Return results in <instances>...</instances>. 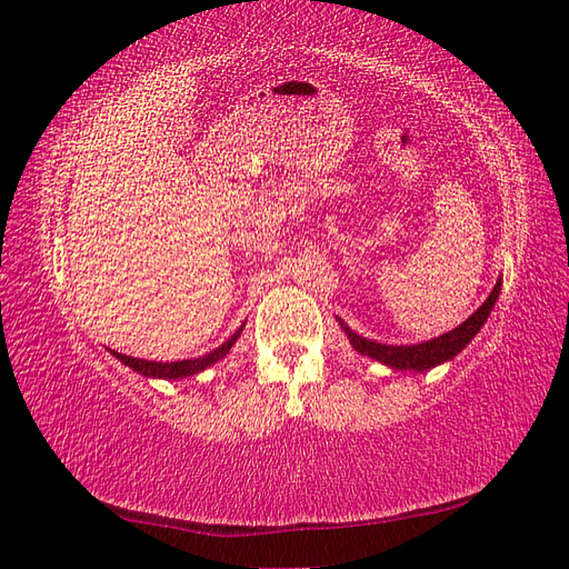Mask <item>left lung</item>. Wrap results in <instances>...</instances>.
Returning <instances> with one entry per match:
<instances>
[{
  "label": "left lung",
  "instance_id": "left-lung-1",
  "mask_svg": "<svg viewBox=\"0 0 569 569\" xmlns=\"http://www.w3.org/2000/svg\"><path fill=\"white\" fill-rule=\"evenodd\" d=\"M501 278L496 280L491 295L487 297V301L481 303L477 311L465 320L462 325H458L456 330L446 332L441 337H435L429 341H422V343H412V347H393V343H380V341H372V339H366L356 335L351 327L341 325L343 335L349 337L351 347L360 353V356H368L372 360H377V363H382L391 370H416V372H425V370H432L441 363H446V360L456 358L468 343L477 337V332L485 327L487 318L491 316V308L496 306V299L498 295H501Z\"/></svg>",
  "mask_w": 569,
  "mask_h": 569
}]
</instances>
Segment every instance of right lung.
I'll return each mask as SVG.
<instances>
[{"mask_svg": "<svg viewBox=\"0 0 569 569\" xmlns=\"http://www.w3.org/2000/svg\"><path fill=\"white\" fill-rule=\"evenodd\" d=\"M244 327V325H242ZM242 327L228 339L222 341L218 349H213L211 353L206 356H199V358H187V360H178V363H157V360H142V358H132V356H126V353H118V351H111L120 363L132 368L134 372H140L144 377H149V380H182V377H189V375H197L206 368H211L213 363H218L220 358H226L230 353V349L234 347L237 337L242 335Z\"/></svg>", "mask_w": 569, "mask_h": 569, "instance_id": "right-lung-1", "label": "right lung"}]
</instances>
